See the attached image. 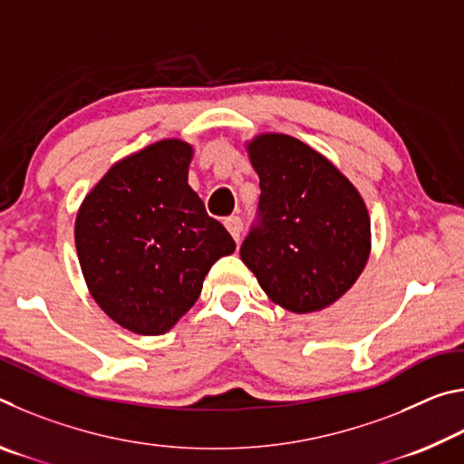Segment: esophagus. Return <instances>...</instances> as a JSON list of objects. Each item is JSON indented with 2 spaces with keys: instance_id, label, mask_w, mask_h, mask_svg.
I'll return each mask as SVG.
<instances>
[{
  "instance_id": "esophagus-1",
  "label": "esophagus",
  "mask_w": 464,
  "mask_h": 464,
  "mask_svg": "<svg viewBox=\"0 0 464 464\" xmlns=\"http://www.w3.org/2000/svg\"><path fill=\"white\" fill-rule=\"evenodd\" d=\"M225 227H227V231L231 233V237L239 243V239H241V229H243V223H241V218L239 217H227L225 218Z\"/></svg>"
}]
</instances>
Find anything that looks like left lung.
Wrapping results in <instances>:
<instances>
[{"instance_id": "obj_1", "label": "left lung", "mask_w": 464, "mask_h": 464, "mask_svg": "<svg viewBox=\"0 0 464 464\" xmlns=\"http://www.w3.org/2000/svg\"><path fill=\"white\" fill-rule=\"evenodd\" d=\"M260 202L241 260L274 303L293 313L329 307L354 285L371 254V218L350 179L288 135L247 145Z\"/></svg>"}]
</instances>
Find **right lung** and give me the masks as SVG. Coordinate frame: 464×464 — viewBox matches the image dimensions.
<instances>
[{
	"label": "right lung",
	"mask_w": 464,
	"mask_h": 464,
	"mask_svg": "<svg viewBox=\"0 0 464 464\" xmlns=\"http://www.w3.org/2000/svg\"><path fill=\"white\" fill-rule=\"evenodd\" d=\"M192 147L166 139L110 168L85 196L75 247L96 303L140 335L166 334L200 296L229 231L188 186Z\"/></svg>",
	"instance_id": "right-lung-1"
}]
</instances>
